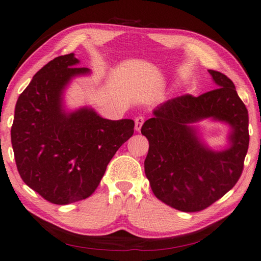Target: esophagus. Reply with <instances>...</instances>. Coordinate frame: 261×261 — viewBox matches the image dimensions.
I'll return each instance as SVG.
<instances>
[{
    "label": "esophagus",
    "mask_w": 261,
    "mask_h": 261,
    "mask_svg": "<svg viewBox=\"0 0 261 261\" xmlns=\"http://www.w3.org/2000/svg\"><path fill=\"white\" fill-rule=\"evenodd\" d=\"M144 120L145 119H144V117H143V116H138V117H136V118H135V129L137 132L141 130L143 124H144Z\"/></svg>",
    "instance_id": "34e87169"
}]
</instances>
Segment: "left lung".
Here are the masks:
<instances>
[{"label": "left lung", "instance_id": "left-lung-1", "mask_svg": "<svg viewBox=\"0 0 261 261\" xmlns=\"http://www.w3.org/2000/svg\"><path fill=\"white\" fill-rule=\"evenodd\" d=\"M217 88L194 97L168 100L142 126L148 140L145 174L153 194L181 212H199L231 190L241 177L249 146V116L234 84L224 74L208 70ZM206 118L231 126L230 147L210 150L190 123Z\"/></svg>", "mask_w": 261, "mask_h": 261}]
</instances>
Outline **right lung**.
Masks as SVG:
<instances>
[{
	"label": "right lung",
	"instance_id": "obj_1",
	"mask_svg": "<svg viewBox=\"0 0 261 261\" xmlns=\"http://www.w3.org/2000/svg\"><path fill=\"white\" fill-rule=\"evenodd\" d=\"M74 54L35 74L15 105L11 142L21 179L42 198L66 205L91 196L117 150L134 134V120H109L89 108L63 109L72 77L90 72Z\"/></svg>",
	"mask_w": 261,
	"mask_h": 261
}]
</instances>
